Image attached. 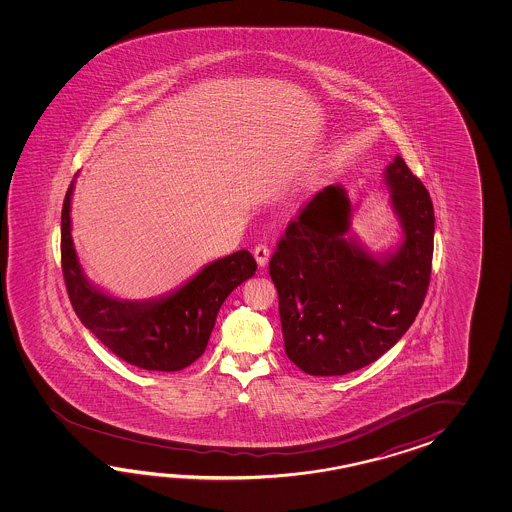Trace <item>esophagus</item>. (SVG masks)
Listing matches in <instances>:
<instances>
[{
  "mask_svg": "<svg viewBox=\"0 0 512 512\" xmlns=\"http://www.w3.org/2000/svg\"><path fill=\"white\" fill-rule=\"evenodd\" d=\"M269 256H271V249H269L265 243H260V245H256V247H254V258H256L260 267H265V265H267Z\"/></svg>",
  "mask_w": 512,
  "mask_h": 512,
  "instance_id": "34e87169",
  "label": "esophagus"
}]
</instances>
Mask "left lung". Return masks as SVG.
<instances>
[{
  "mask_svg": "<svg viewBox=\"0 0 512 512\" xmlns=\"http://www.w3.org/2000/svg\"><path fill=\"white\" fill-rule=\"evenodd\" d=\"M404 241L384 261L344 234L349 205L342 186L318 192L293 219L269 261L278 291L283 346L309 375H346L397 344L425 302L434 256V205L403 157L386 168Z\"/></svg>",
  "mask_w": 512,
  "mask_h": 512,
  "instance_id": "8db88e82",
  "label": "left lung"
}]
</instances>
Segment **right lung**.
<instances>
[{
  "instance_id": "right-lung-1",
  "label": "right lung",
  "mask_w": 512,
  "mask_h": 512,
  "mask_svg": "<svg viewBox=\"0 0 512 512\" xmlns=\"http://www.w3.org/2000/svg\"><path fill=\"white\" fill-rule=\"evenodd\" d=\"M71 194L62 207V272L80 322L119 359L141 370L179 371L207 349L219 307L258 269L249 251L214 261L174 294L155 302H122L87 282L71 238Z\"/></svg>"
}]
</instances>
